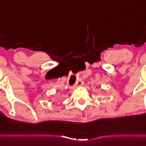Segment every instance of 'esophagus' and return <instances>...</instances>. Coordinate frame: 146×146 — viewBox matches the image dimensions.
<instances>
[{"mask_svg": "<svg viewBox=\"0 0 146 146\" xmlns=\"http://www.w3.org/2000/svg\"><path fill=\"white\" fill-rule=\"evenodd\" d=\"M82 84H83V81L79 79V80L77 81L76 83V86H81V85H82Z\"/></svg>", "mask_w": 146, "mask_h": 146, "instance_id": "1", "label": "esophagus"}]
</instances>
